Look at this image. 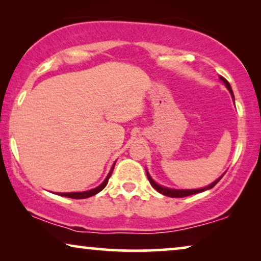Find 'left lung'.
Returning <instances> with one entry per match:
<instances>
[{
    "mask_svg": "<svg viewBox=\"0 0 261 261\" xmlns=\"http://www.w3.org/2000/svg\"><path fill=\"white\" fill-rule=\"evenodd\" d=\"M220 80L223 82L224 85H226V88L228 89V90H229V92L231 94V96H233V99H234L233 90H231V87H230V84L228 83V81L226 80V78H223V77H220ZM146 173H147V178H148L149 183H151L152 187L154 188L156 191L160 192V194H163V195H165V196H169V197H187V196L195 195V194H198V192H203V191H205V190H209V189H212V188L215 187V185L220 181L221 178L223 177V174H222V176H221V177L219 178V179H216L215 181H214V183H212V184L208 185V187H205V188H202V189H194V190H177V189L165 188V187H162V185L156 184L155 181L152 179V177L149 176V173L147 172V170H146Z\"/></svg>",
    "mask_w": 261,
    "mask_h": 261,
    "instance_id": "8db88e82",
    "label": "left lung"
}]
</instances>
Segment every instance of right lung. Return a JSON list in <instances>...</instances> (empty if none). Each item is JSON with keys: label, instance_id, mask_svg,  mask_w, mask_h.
<instances>
[{"label": "right lung", "instance_id": "add662e5", "mask_svg": "<svg viewBox=\"0 0 261 261\" xmlns=\"http://www.w3.org/2000/svg\"><path fill=\"white\" fill-rule=\"evenodd\" d=\"M114 166H115V163H114V165L112 167V170H110V172L108 173V176L105 179V181L99 185V187L95 188V189H91V190H88V191H83V192H58L59 196H65V197H69V198H74V199H83V198H88V197H91V196H94L96 194H98L99 191H102L103 189L106 188V185L108 184V180L110 176H112L113 173V170H114Z\"/></svg>", "mask_w": 261, "mask_h": 261}]
</instances>
